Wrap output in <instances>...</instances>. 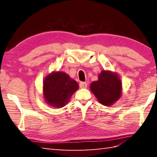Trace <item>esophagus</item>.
<instances>
[{"label":"esophagus","mask_w":157,"mask_h":157,"mask_svg":"<svg viewBox=\"0 0 157 157\" xmlns=\"http://www.w3.org/2000/svg\"><path fill=\"white\" fill-rule=\"evenodd\" d=\"M79 87H80L81 89L87 88V83L86 82H80V83H79Z\"/></svg>","instance_id":"esophagus-1"}]
</instances>
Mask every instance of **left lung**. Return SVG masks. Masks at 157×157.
<instances>
[{
	"label": "left lung",
	"mask_w": 157,
	"mask_h": 157,
	"mask_svg": "<svg viewBox=\"0 0 157 157\" xmlns=\"http://www.w3.org/2000/svg\"><path fill=\"white\" fill-rule=\"evenodd\" d=\"M91 91L100 104L113 105L122 96V82L119 75L111 71H102L97 81L90 84Z\"/></svg>",
	"instance_id": "obj_1"
}]
</instances>
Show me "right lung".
Instances as JSON below:
<instances>
[{
	"mask_svg": "<svg viewBox=\"0 0 157 157\" xmlns=\"http://www.w3.org/2000/svg\"><path fill=\"white\" fill-rule=\"evenodd\" d=\"M79 89L75 80L63 71H53L43 82L44 100L52 107L62 108L68 104L71 97Z\"/></svg>",
	"mask_w": 157,
	"mask_h": 157,
	"instance_id": "add662e5",
	"label": "right lung"
}]
</instances>
